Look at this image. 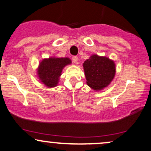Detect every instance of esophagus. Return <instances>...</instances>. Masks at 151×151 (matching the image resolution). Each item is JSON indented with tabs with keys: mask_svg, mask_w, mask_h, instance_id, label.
I'll use <instances>...</instances> for the list:
<instances>
[{
	"mask_svg": "<svg viewBox=\"0 0 151 151\" xmlns=\"http://www.w3.org/2000/svg\"><path fill=\"white\" fill-rule=\"evenodd\" d=\"M72 60L75 64L78 63V57L77 56H73L72 57Z\"/></svg>",
	"mask_w": 151,
	"mask_h": 151,
	"instance_id": "34e87169",
	"label": "esophagus"
}]
</instances>
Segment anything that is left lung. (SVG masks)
<instances>
[{
	"label": "left lung",
	"mask_w": 151,
	"mask_h": 151,
	"mask_svg": "<svg viewBox=\"0 0 151 151\" xmlns=\"http://www.w3.org/2000/svg\"><path fill=\"white\" fill-rule=\"evenodd\" d=\"M83 67L86 84L96 91L106 87L115 76V63L106 57L93 55L84 62Z\"/></svg>",
	"instance_id": "1"
}]
</instances>
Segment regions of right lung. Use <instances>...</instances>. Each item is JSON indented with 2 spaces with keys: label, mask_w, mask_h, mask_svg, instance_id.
I'll list each match as a JSON object with an SVG mask.
<instances>
[{
  "label": "right lung",
  "mask_w": 151,
  "mask_h": 151,
  "mask_svg": "<svg viewBox=\"0 0 151 151\" xmlns=\"http://www.w3.org/2000/svg\"><path fill=\"white\" fill-rule=\"evenodd\" d=\"M71 63V60L67 58L44 59L38 67V77L46 86L55 87L58 85L64 67Z\"/></svg>",
  "instance_id": "obj_1"
}]
</instances>
